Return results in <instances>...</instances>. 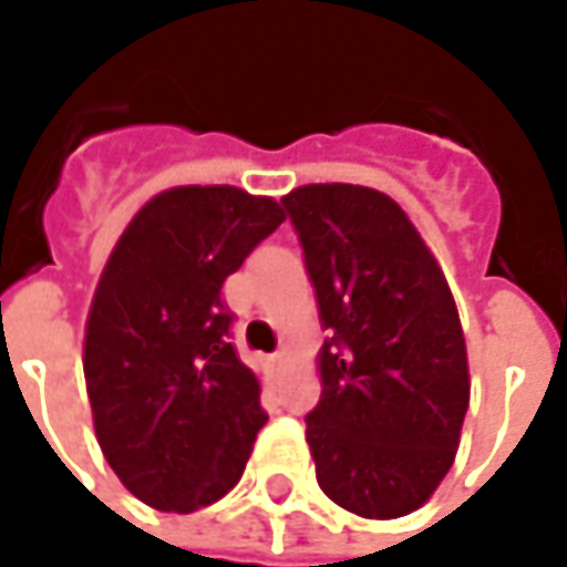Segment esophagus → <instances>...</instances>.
I'll list each match as a JSON object with an SVG mask.
<instances>
[{"mask_svg":"<svg viewBox=\"0 0 567 567\" xmlns=\"http://www.w3.org/2000/svg\"><path fill=\"white\" fill-rule=\"evenodd\" d=\"M285 363H288V353H285V350H279V353H272V357H269V369H272V372H282Z\"/></svg>","mask_w":567,"mask_h":567,"instance_id":"obj_1","label":"esophagus"}]
</instances>
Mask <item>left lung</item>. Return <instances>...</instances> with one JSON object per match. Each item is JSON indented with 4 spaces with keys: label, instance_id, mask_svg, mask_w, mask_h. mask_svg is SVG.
I'll return each instance as SVG.
<instances>
[{
    "label": "left lung",
    "instance_id": "1",
    "mask_svg": "<svg viewBox=\"0 0 567 567\" xmlns=\"http://www.w3.org/2000/svg\"><path fill=\"white\" fill-rule=\"evenodd\" d=\"M329 332L307 444L322 494L363 518L429 503L456 460L468 360L434 254L384 192L350 183L282 198Z\"/></svg>",
    "mask_w": 567,
    "mask_h": 567
}]
</instances>
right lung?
Listing matches in <instances>:
<instances>
[{"label": "right lung", "instance_id": "1", "mask_svg": "<svg viewBox=\"0 0 567 567\" xmlns=\"http://www.w3.org/2000/svg\"><path fill=\"white\" fill-rule=\"evenodd\" d=\"M282 219L245 188H167L102 269L83 344L92 422L114 475L152 509L195 512L229 494L267 425L223 282Z\"/></svg>", "mask_w": 567, "mask_h": 567}]
</instances>
